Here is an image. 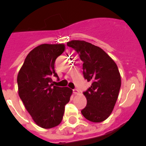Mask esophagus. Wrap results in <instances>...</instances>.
Wrapping results in <instances>:
<instances>
[{
    "instance_id": "34e87169",
    "label": "esophagus",
    "mask_w": 146,
    "mask_h": 146,
    "mask_svg": "<svg viewBox=\"0 0 146 146\" xmlns=\"http://www.w3.org/2000/svg\"><path fill=\"white\" fill-rule=\"evenodd\" d=\"M73 94H80L79 91H78V89H76V88H75V89L73 90Z\"/></svg>"
}]
</instances>
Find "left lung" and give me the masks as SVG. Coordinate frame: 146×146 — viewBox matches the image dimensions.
I'll return each mask as SVG.
<instances>
[{"instance_id":"obj_1","label":"left lung","mask_w":146,"mask_h":146,"mask_svg":"<svg viewBox=\"0 0 146 146\" xmlns=\"http://www.w3.org/2000/svg\"><path fill=\"white\" fill-rule=\"evenodd\" d=\"M67 45L78 53L84 62V78L92 81L84 92L87 104L81 113L91 122H103L112 112L119 95L121 76L117 65L102 48L89 42L72 40Z\"/></svg>"}]
</instances>
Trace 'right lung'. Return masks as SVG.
Wrapping results in <instances>:
<instances>
[{
  "label": "right lung",
  "mask_w": 146,
  "mask_h": 146,
  "mask_svg": "<svg viewBox=\"0 0 146 146\" xmlns=\"http://www.w3.org/2000/svg\"><path fill=\"white\" fill-rule=\"evenodd\" d=\"M65 50V44H42L28 54L18 73L19 95L35 123L44 129L59 125L72 91L53 85L58 78L54 62Z\"/></svg>",
  "instance_id": "1"
}]
</instances>
